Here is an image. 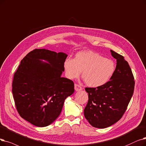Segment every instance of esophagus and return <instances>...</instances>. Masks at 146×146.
Masks as SVG:
<instances>
[{
    "label": "esophagus",
    "mask_w": 146,
    "mask_h": 146,
    "mask_svg": "<svg viewBox=\"0 0 146 146\" xmlns=\"http://www.w3.org/2000/svg\"><path fill=\"white\" fill-rule=\"evenodd\" d=\"M74 90L76 91H80L81 90H82V88L78 84H75L74 85Z\"/></svg>",
    "instance_id": "34e87169"
}]
</instances>
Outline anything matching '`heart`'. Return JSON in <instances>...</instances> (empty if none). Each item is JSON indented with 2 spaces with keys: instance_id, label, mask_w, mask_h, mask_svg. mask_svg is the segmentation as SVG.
Masks as SVG:
<instances>
[{
  "instance_id": "heart-1",
  "label": "heart",
  "mask_w": 146,
  "mask_h": 146,
  "mask_svg": "<svg viewBox=\"0 0 146 146\" xmlns=\"http://www.w3.org/2000/svg\"><path fill=\"white\" fill-rule=\"evenodd\" d=\"M63 66L68 79L78 78L82 72V77L85 84L93 88L106 84L112 77L116 68L113 60L92 51L78 52L74 59H66Z\"/></svg>"
}]
</instances>
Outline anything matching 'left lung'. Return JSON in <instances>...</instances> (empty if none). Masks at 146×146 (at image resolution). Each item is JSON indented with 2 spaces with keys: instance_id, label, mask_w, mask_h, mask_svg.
Here are the masks:
<instances>
[{
  "instance_id": "1",
  "label": "left lung",
  "mask_w": 146,
  "mask_h": 146,
  "mask_svg": "<svg viewBox=\"0 0 146 146\" xmlns=\"http://www.w3.org/2000/svg\"><path fill=\"white\" fill-rule=\"evenodd\" d=\"M116 67L112 77L106 84L97 88H86L88 101L84 115L92 126L106 128L122 117L131 99L135 81L128 62L123 56L112 50Z\"/></svg>"
}]
</instances>
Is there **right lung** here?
<instances>
[{"label": "right lung", "mask_w": 146, "mask_h": 146, "mask_svg": "<svg viewBox=\"0 0 146 146\" xmlns=\"http://www.w3.org/2000/svg\"><path fill=\"white\" fill-rule=\"evenodd\" d=\"M67 56L64 52L36 49L21 61L12 91L18 113L31 124L39 127L51 124L74 92L73 82L61 77Z\"/></svg>", "instance_id": "obj_1"}]
</instances>
